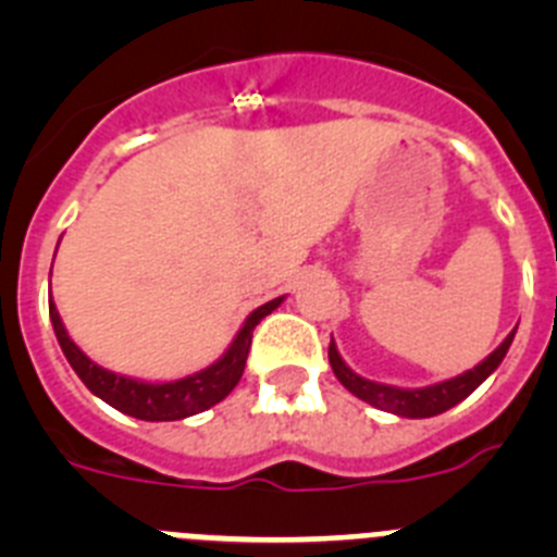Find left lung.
I'll use <instances>...</instances> for the list:
<instances>
[{
	"label": "left lung",
	"mask_w": 557,
	"mask_h": 557,
	"mask_svg": "<svg viewBox=\"0 0 557 557\" xmlns=\"http://www.w3.org/2000/svg\"><path fill=\"white\" fill-rule=\"evenodd\" d=\"M513 337L516 329L508 337L502 339L499 346H496L488 357L482 359L480 366H474L471 371H462L460 376L444 379V382H435V385L426 387H396L359 376L357 371H351V368L346 366V359L339 357L334 339L332 346H329V362H332V371L334 376L339 379V385L346 387L348 393H354L357 398H362V401H368L371 407H376V410L393 412V416L398 418H432L451 410L455 405H460L462 398L471 396V393L499 368V362L505 359V354H508Z\"/></svg>",
	"instance_id": "8db88e82"
}]
</instances>
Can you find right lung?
Here are the masks:
<instances>
[{
	"label": "right lung",
	"instance_id": "1",
	"mask_svg": "<svg viewBox=\"0 0 557 557\" xmlns=\"http://www.w3.org/2000/svg\"><path fill=\"white\" fill-rule=\"evenodd\" d=\"M49 275H52V270H49ZM282 301L284 295L253 309L218 362H211L209 368L189 373L184 379H172V382H145V379H133L125 376V373H113L108 368L97 366L95 359H88L77 348L75 339L69 337L61 314H58L55 304H52V293H49V321H52V329H55L63 357L69 359V366L75 368L83 385L95 393L97 398H102L113 410L139 418V421H181V418L198 416V412L220 405L234 391L236 382L243 379L256 323L268 318L273 309L282 307Z\"/></svg>",
	"mask_w": 557,
	"mask_h": 557
}]
</instances>
